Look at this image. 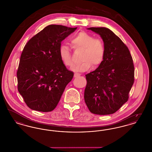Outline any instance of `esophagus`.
<instances>
[{
  "instance_id": "34e87169",
  "label": "esophagus",
  "mask_w": 152,
  "mask_h": 152,
  "mask_svg": "<svg viewBox=\"0 0 152 152\" xmlns=\"http://www.w3.org/2000/svg\"><path fill=\"white\" fill-rule=\"evenodd\" d=\"M80 75H81V74H80V73H75L74 74V77H78Z\"/></svg>"
}]
</instances>
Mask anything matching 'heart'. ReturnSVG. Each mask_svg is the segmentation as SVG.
<instances>
[{"label":"heart","instance_id":"heart-1","mask_svg":"<svg viewBox=\"0 0 152 152\" xmlns=\"http://www.w3.org/2000/svg\"><path fill=\"white\" fill-rule=\"evenodd\" d=\"M70 42L75 50L84 51L81 56L83 62L75 65L73 71L86 72L92 68L94 65V67H98L102 63L105 55V48L104 42L100 39H96L86 32H80L71 38ZM59 55L65 66H72V58L67 45H61L60 47Z\"/></svg>","mask_w":152,"mask_h":152}]
</instances>
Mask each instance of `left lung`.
I'll list each match as a JSON object with an SVG mask.
<instances>
[{
    "label": "left lung",
    "mask_w": 152,
    "mask_h": 152,
    "mask_svg": "<svg viewBox=\"0 0 152 152\" xmlns=\"http://www.w3.org/2000/svg\"><path fill=\"white\" fill-rule=\"evenodd\" d=\"M87 29L101 36L105 55L101 65L86 75L84 100L92 113L113 114L128 100L134 80L133 59L128 47L111 30L105 27Z\"/></svg>",
    "instance_id": "obj_1"
}]
</instances>
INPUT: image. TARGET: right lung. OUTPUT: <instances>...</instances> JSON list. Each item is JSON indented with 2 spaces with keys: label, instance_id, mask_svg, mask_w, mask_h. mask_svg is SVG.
<instances>
[{
  "label": "right lung",
  "instance_id": "add662e5",
  "mask_svg": "<svg viewBox=\"0 0 152 152\" xmlns=\"http://www.w3.org/2000/svg\"><path fill=\"white\" fill-rule=\"evenodd\" d=\"M76 29L49 25L25 45L17 71L18 89L29 108L48 112L57 106L73 77L60 58L59 48Z\"/></svg>",
  "mask_w": 152,
  "mask_h": 152
}]
</instances>
